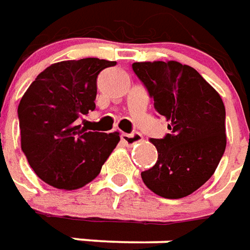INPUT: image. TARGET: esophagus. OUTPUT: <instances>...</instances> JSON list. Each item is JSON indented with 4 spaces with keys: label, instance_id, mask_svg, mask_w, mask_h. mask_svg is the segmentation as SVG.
<instances>
[{
    "label": "esophagus",
    "instance_id": "obj_1",
    "mask_svg": "<svg viewBox=\"0 0 250 250\" xmlns=\"http://www.w3.org/2000/svg\"><path fill=\"white\" fill-rule=\"evenodd\" d=\"M122 141L127 145V146H132L135 143L141 142L142 141V135L139 132H132V134H122Z\"/></svg>",
    "mask_w": 250,
    "mask_h": 250
}]
</instances>
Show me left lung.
I'll use <instances>...</instances> for the list:
<instances>
[{
    "instance_id": "left-lung-1",
    "label": "left lung",
    "mask_w": 250,
    "mask_h": 250,
    "mask_svg": "<svg viewBox=\"0 0 250 250\" xmlns=\"http://www.w3.org/2000/svg\"><path fill=\"white\" fill-rule=\"evenodd\" d=\"M132 70L170 130L150 139L158 160L141 173L143 183L162 198H186L214 174L226 149L222 99L193 67L176 61L135 62Z\"/></svg>"
}]
</instances>
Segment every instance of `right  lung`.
Masks as SVG:
<instances>
[{
	"label": "right lung",
	"mask_w": 250,
	"mask_h": 250,
	"mask_svg": "<svg viewBox=\"0 0 250 250\" xmlns=\"http://www.w3.org/2000/svg\"><path fill=\"white\" fill-rule=\"evenodd\" d=\"M116 62L62 61L42 71L19 104L21 149L40 180L58 189H78L100 173L120 135L89 131L78 119L96 108L97 76Z\"/></svg>",
	"instance_id": "right-lung-1"
}]
</instances>
